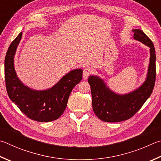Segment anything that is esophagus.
<instances>
[{
	"label": "esophagus",
	"mask_w": 161,
	"mask_h": 161,
	"mask_svg": "<svg viewBox=\"0 0 161 161\" xmlns=\"http://www.w3.org/2000/svg\"><path fill=\"white\" fill-rule=\"evenodd\" d=\"M91 73H92V69H91L88 67H86L83 70V79L84 80H86L87 78H88L89 76L91 75Z\"/></svg>",
	"instance_id": "obj_1"
}]
</instances>
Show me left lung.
Masks as SVG:
<instances>
[{"label": "left lung", "mask_w": 161, "mask_h": 161, "mask_svg": "<svg viewBox=\"0 0 161 161\" xmlns=\"http://www.w3.org/2000/svg\"><path fill=\"white\" fill-rule=\"evenodd\" d=\"M134 39L150 48V60L147 79L138 89L126 94H118L108 87L98 76L91 75L93 112L102 121L118 122L131 118L150 97L156 81V51L153 42L140 30H133Z\"/></svg>", "instance_id": "8db88e82"}]
</instances>
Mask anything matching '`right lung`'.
Masks as SVG:
<instances>
[{"label": "right lung", "instance_id": "1", "mask_svg": "<svg viewBox=\"0 0 161 161\" xmlns=\"http://www.w3.org/2000/svg\"><path fill=\"white\" fill-rule=\"evenodd\" d=\"M20 32L10 43L5 58V80L8 95L29 118L37 122H51L65 111L72 89L82 79V69L68 72L51 89L38 91L25 86L17 77L14 57L22 39Z\"/></svg>", "mask_w": 161, "mask_h": 161}]
</instances>
